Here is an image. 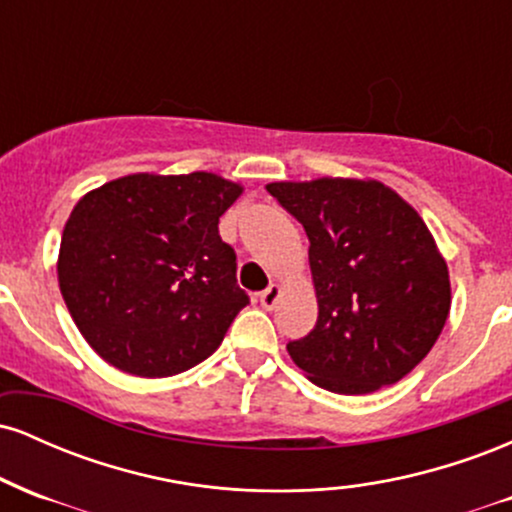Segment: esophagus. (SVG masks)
Instances as JSON below:
<instances>
[{"instance_id":"esophagus-1","label":"esophagus","mask_w":512,"mask_h":512,"mask_svg":"<svg viewBox=\"0 0 512 512\" xmlns=\"http://www.w3.org/2000/svg\"><path fill=\"white\" fill-rule=\"evenodd\" d=\"M279 296H281V289L276 284H269L267 289H264L262 293H260V303H262V308L264 310H272L274 305H276V301H279Z\"/></svg>"}]
</instances>
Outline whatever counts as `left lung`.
Returning a JSON list of instances; mask_svg holds the SVG:
<instances>
[{"instance_id":"left-lung-1","label":"left lung","mask_w":512,"mask_h":512,"mask_svg":"<svg viewBox=\"0 0 512 512\" xmlns=\"http://www.w3.org/2000/svg\"><path fill=\"white\" fill-rule=\"evenodd\" d=\"M267 192L310 243L317 322L286 344L293 363L337 395L395 385L450 313L448 264L426 223L375 180L272 182Z\"/></svg>"}]
</instances>
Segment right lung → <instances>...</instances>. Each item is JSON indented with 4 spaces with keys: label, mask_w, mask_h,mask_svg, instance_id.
Instances as JSON below:
<instances>
[{
    "label": "right lung",
    "mask_w": 512,
    "mask_h": 512,
    "mask_svg": "<svg viewBox=\"0 0 512 512\" xmlns=\"http://www.w3.org/2000/svg\"><path fill=\"white\" fill-rule=\"evenodd\" d=\"M214 173L127 175L79 199L62 233L60 291L103 361L168 378L214 354L250 296L219 236L240 195Z\"/></svg>",
    "instance_id": "obj_1"
}]
</instances>
